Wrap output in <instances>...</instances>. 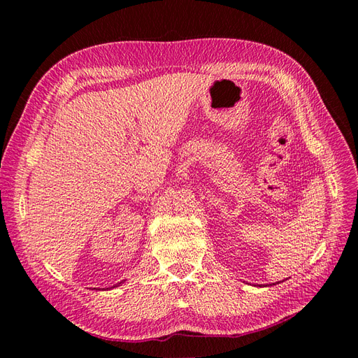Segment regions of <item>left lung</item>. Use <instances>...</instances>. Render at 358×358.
Masks as SVG:
<instances>
[{
    "instance_id": "8db88e82",
    "label": "left lung",
    "mask_w": 358,
    "mask_h": 358,
    "mask_svg": "<svg viewBox=\"0 0 358 358\" xmlns=\"http://www.w3.org/2000/svg\"><path fill=\"white\" fill-rule=\"evenodd\" d=\"M273 285H275V284H273Z\"/></svg>"
}]
</instances>
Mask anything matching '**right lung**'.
Returning <instances> with one entry per match:
<instances>
[{"label":"right lung","instance_id":"right-lung-1","mask_svg":"<svg viewBox=\"0 0 358 358\" xmlns=\"http://www.w3.org/2000/svg\"><path fill=\"white\" fill-rule=\"evenodd\" d=\"M122 282H124V280H122ZM122 282H117V284H116V285H113V287H112V288H115V287H119V285H121V284H122ZM103 289H104V288H103ZM107 289H110V288H107Z\"/></svg>","mask_w":358,"mask_h":358}]
</instances>
